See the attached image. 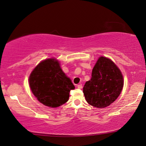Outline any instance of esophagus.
<instances>
[{"instance_id": "esophagus-1", "label": "esophagus", "mask_w": 146, "mask_h": 146, "mask_svg": "<svg viewBox=\"0 0 146 146\" xmlns=\"http://www.w3.org/2000/svg\"><path fill=\"white\" fill-rule=\"evenodd\" d=\"M77 87L78 89H82V87H83V86H82V84H78V85H77Z\"/></svg>"}]
</instances>
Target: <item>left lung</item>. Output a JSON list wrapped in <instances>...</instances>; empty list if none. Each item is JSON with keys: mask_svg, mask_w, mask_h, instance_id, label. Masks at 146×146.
Masks as SVG:
<instances>
[{"mask_svg": "<svg viewBox=\"0 0 146 146\" xmlns=\"http://www.w3.org/2000/svg\"><path fill=\"white\" fill-rule=\"evenodd\" d=\"M91 80L83 88L89 104L104 108L119 96L123 87V78L119 68L111 59L100 57L92 70Z\"/></svg>", "mask_w": 146, "mask_h": 146, "instance_id": "obj_1", "label": "left lung"}]
</instances>
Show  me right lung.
<instances>
[{
  "mask_svg": "<svg viewBox=\"0 0 146 146\" xmlns=\"http://www.w3.org/2000/svg\"><path fill=\"white\" fill-rule=\"evenodd\" d=\"M29 86L38 100L45 106L57 108L68 101L75 87L60 68L59 62L51 58L40 62L29 76Z\"/></svg>",
  "mask_w": 146,
  "mask_h": 146,
  "instance_id": "obj_1",
  "label": "right lung"
}]
</instances>
